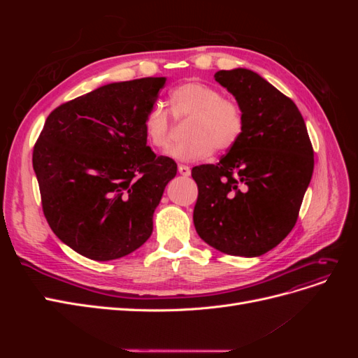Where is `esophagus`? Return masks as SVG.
Returning a JSON list of instances; mask_svg holds the SVG:
<instances>
[{"label": "esophagus", "mask_w": 358, "mask_h": 358, "mask_svg": "<svg viewBox=\"0 0 358 358\" xmlns=\"http://www.w3.org/2000/svg\"><path fill=\"white\" fill-rule=\"evenodd\" d=\"M178 170H179V173H180V175L182 176H189L191 175V170H189V167L188 166H183V164H179L178 166Z\"/></svg>", "instance_id": "1"}]
</instances>
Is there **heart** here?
I'll return each instance as SVG.
<instances>
[{"label": "heart", "instance_id": "1", "mask_svg": "<svg viewBox=\"0 0 358 358\" xmlns=\"http://www.w3.org/2000/svg\"><path fill=\"white\" fill-rule=\"evenodd\" d=\"M171 113L187 121L188 140L171 149L170 157L179 161L208 158L215 148L231 149L243 133L245 119L234 100L222 96L221 91L201 82H187L170 92ZM173 122L170 113L157 104L145 116L146 140L155 149H167L171 142Z\"/></svg>", "mask_w": 358, "mask_h": 358}]
</instances>
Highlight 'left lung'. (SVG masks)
<instances>
[{
  "label": "left lung",
  "instance_id": "1",
  "mask_svg": "<svg viewBox=\"0 0 358 358\" xmlns=\"http://www.w3.org/2000/svg\"><path fill=\"white\" fill-rule=\"evenodd\" d=\"M215 80L239 104L242 137L218 164L194 167L199 197L194 225L218 251L259 257L294 227L313 171V149L297 106L248 69L221 70Z\"/></svg>",
  "mask_w": 358,
  "mask_h": 358
}]
</instances>
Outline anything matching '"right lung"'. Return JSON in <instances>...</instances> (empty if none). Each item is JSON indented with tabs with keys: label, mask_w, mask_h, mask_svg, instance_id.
I'll list each match as a JSON object with an SVG mask.
<instances>
[{
	"label": "right lung",
	"mask_w": 358,
	"mask_h": 358,
	"mask_svg": "<svg viewBox=\"0 0 358 358\" xmlns=\"http://www.w3.org/2000/svg\"><path fill=\"white\" fill-rule=\"evenodd\" d=\"M166 78L100 86L53 110L34 146L43 212L78 254L109 262L142 246L178 166L148 146L145 116Z\"/></svg>",
	"instance_id": "right-lung-1"
}]
</instances>
